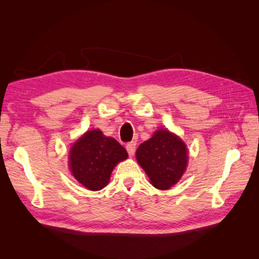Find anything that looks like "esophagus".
<instances>
[{"label": "esophagus", "mask_w": 259, "mask_h": 259, "mask_svg": "<svg viewBox=\"0 0 259 259\" xmlns=\"http://www.w3.org/2000/svg\"><path fill=\"white\" fill-rule=\"evenodd\" d=\"M126 150L128 152V154L132 156L134 155L135 153V150H136V143L135 142H131L126 145Z\"/></svg>", "instance_id": "1"}]
</instances>
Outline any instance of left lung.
Returning <instances> with one entry per match:
<instances>
[{
    "label": "left lung",
    "mask_w": 259,
    "mask_h": 259,
    "mask_svg": "<svg viewBox=\"0 0 259 259\" xmlns=\"http://www.w3.org/2000/svg\"><path fill=\"white\" fill-rule=\"evenodd\" d=\"M136 159L151 184L158 189L166 190L183 176L188 163V152L179 137L167 130H159L138 147Z\"/></svg>",
    "instance_id": "8db88e82"
}]
</instances>
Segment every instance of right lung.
<instances>
[{
	"mask_svg": "<svg viewBox=\"0 0 259 259\" xmlns=\"http://www.w3.org/2000/svg\"><path fill=\"white\" fill-rule=\"evenodd\" d=\"M127 156L126 150L115 139L106 137L99 130H93L72 146L69 166L77 182L97 191L107 186L113 167Z\"/></svg>",
	"mask_w": 259,
	"mask_h": 259,
	"instance_id": "add662e5",
	"label": "right lung"
}]
</instances>
